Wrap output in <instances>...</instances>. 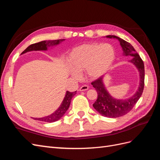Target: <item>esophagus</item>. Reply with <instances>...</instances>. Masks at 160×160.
Masks as SVG:
<instances>
[{
  "mask_svg": "<svg viewBox=\"0 0 160 160\" xmlns=\"http://www.w3.org/2000/svg\"><path fill=\"white\" fill-rule=\"evenodd\" d=\"M89 89V86L88 85H83L81 86V88H79V91H86Z\"/></svg>",
  "mask_w": 160,
  "mask_h": 160,
  "instance_id": "1",
  "label": "esophagus"
}]
</instances>
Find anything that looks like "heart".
<instances>
[{
	"label": "heart",
	"mask_w": 160,
	"mask_h": 160,
	"mask_svg": "<svg viewBox=\"0 0 160 160\" xmlns=\"http://www.w3.org/2000/svg\"><path fill=\"white\" fill-rule=\"evenodd\" d=\"M115 51L108 43H89L77 47L68 57L69 64L75 71L72 75L79 78L78 73L87 71L91 79H98L107 72L113 63Z\"/></svg>",
	"instance_id": "obj_1"
}]
</instances>
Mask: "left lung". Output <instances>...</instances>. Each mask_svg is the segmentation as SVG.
<instances>
[{"instance_id":"left-lung-1","label":"left lung","mask_w":160,"mask_h":160,"mask_svg":"<svg viewBox=\"0 0 160 160\" xmlns=\"http://www.w3.org/2000/svg\"><path fill=\"white\" fill-rule=\"evenodd\" d=\"M105 37L115 38L119 41L123 50V55L132 57L129 62L136 67L139 75L138 90L132 96L125 99H115L109 93L103 82L104 76L101 77L91 83V85L98 92V99L93 104L95 109L105 117L116 118L129 112L142 96L144 88V64L141 57L130 43L115 35H108Z\"/></svg>"}]
</instances>
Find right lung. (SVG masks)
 I'll list each match as a JSON object with an SVG mask.
<instances>
[{
    "label": "right lung",
    "instance_id": "1",
    "mask_svg": "<svg viewBox=\"0 0 160 160\" xmlns=\"http://www.w3.org/2000/svg\"><path fill=\"white\" fill-rule=\"evenodd\" d=\"M65 39H58V40H52V41H42L41 42H38L35 44L31 45L28 46L27 49L24 51L22 54H25L26 52H30V51H47L48 48L52 47L53 46H57V45L60 44L62 42L65 41ZM77 91L74 92H69L66 91L65 96L62 100L61 105L59 107L56 111L51 113V115L45 116V117L41 118H33L34 119L41 121V122H48V123H52L57 122L59 119H60L64 114L66 113L67 109H69V105L71 103V99L77 93Z\"/></svg>",
    "mask_w": 160,
    "mask_h": 160
}]
</instances>
